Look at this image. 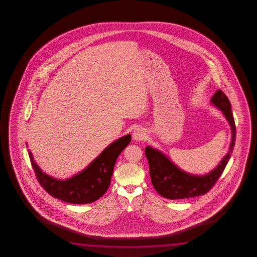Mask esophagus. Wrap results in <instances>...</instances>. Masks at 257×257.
Here are the masks:
<instances>
[{
  "mask_svg": "<svg viewBox=\"0 0 257 257\" xmlns=\"http://www.w3.org/2000/svg\"><path fill=\"white\" fill-rule=\"evenodd\" d=\"M145 139H146V131L141 127L136 128L133 132V140H135L136 141H142Z\"/></svg>",
  "mask_w": 257,
  "mask_h": 257,
  "instance_id": "obj_1",
  "label": "esophagus"
}]
</instances>
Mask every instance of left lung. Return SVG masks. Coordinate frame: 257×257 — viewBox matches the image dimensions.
I'll return each instance as SVG.
<instances>
[{"label": "left lung", "instance_id": "left-lung-1", "mask_svg": "<svg viewBox=\"0 0 257 257\" xmlns=\"http://www.w3.org/2000/svg\"><path fill=\"white\" fill-rule=\"evenodd\" d=\"M210 101L221 110L231 126L232 132L229 151L213 171L205 175L188 174L175 166L159 150L151 147L146 148L145 153L149 164L153 186L160 195L166 199H187L207 193L220 177L230 158L235 141V120L231 112L230 101L221 90L215 92Z\"/></svg>", "mask_w": 257, "mask_h": 257}]
</instances>
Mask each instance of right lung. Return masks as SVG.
<instances>
[{
    "label": "right lung",
    "instance_id": "right-lung-1",
    "mask_svg": "<svg viewBox=\"0 0 257 257\" xmlns=\"http://www.w3.org/2000/svg\"><path fill=\"white\" fill-rule=\"evenodd\" d=\"M131 140L128 134L114 141L85 169L66 180L53 178L45 174L36 164L31 151L29 156L37 179L46 192L65 202L87 204L100 199L107 192L117 157Z\"/></svg>",
    "mask_w": 257,
    "mask_h": 257
}]
</instances>
